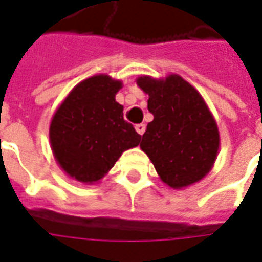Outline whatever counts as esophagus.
<instances>
[{
	"instance_id": "obj_1",
	"label": "esophagus",
	"mask_w": 262,
	"mask_h": 262,
	"mask_svg": "<svg viewBox=\"0 0 262 262\" xmlns=\"http://www.w3.org/2000/svg\"><path fill=\"white\" fill-rule=\"evenodd\" d=\"M136 132L139 135H143V133L146 132V125H144V123H139V125H136Z\"/></svg>"
}]
</instances>
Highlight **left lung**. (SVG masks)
Instances as JSON below:
<instances>
[{"mask_svg": "<svg viewBox=\"0 0 262 262\" xmlns=\"http://www.w3.org/2000/svg\"><path fill=\"white\" fill-rule=\"evenodd\" d=\"M136 82L148 94L147 108L154 115L140 148L166 186L183 189L200 182L220 150L218 126L204 98L175 73L164 79L139 76Z\"/></svg>", "mask_w": 262, "mask_h": 262, "instance_id": "8db88e82", "label": "left lung"}]
</instances>
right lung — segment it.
Listing matches in <instances>:
<instances>
[{"instance_id":"add662e5","label":"right lung","mask_w":262,"mask_h":262,"mask_svg":"<svg viewBox=\"0 0 262 262\" xmlns=\"http://www.w3.org/2000/svg\"><path fill=\"white\" fill-rule=\"evenodd\" d=\"M121 89V80L108 75L84 79L52 115V154L72 179L97 183L123 151L139 146L141 136L123 119V106L115 100Z\"/></svg>"}]
</instances>
